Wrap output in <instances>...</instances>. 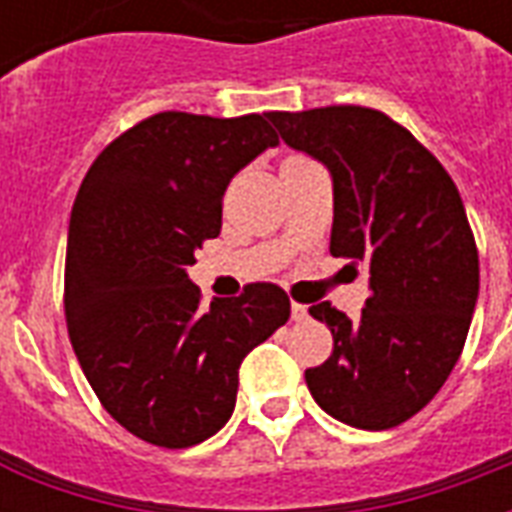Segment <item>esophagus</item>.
<instances>
[{
  "instance_id": "esophagus-1",
  "label": "esophagus",
  "mask_w": 512,
  "mask_h": 512,
  "mask_svg": "<svg viewBox=\"0 0 512 512\" xmlns=\"http://www.w3.org/2000/svg\"><path fill=\"white\" fill-rule=\"evenodd\" d=\"M292 319L294 322H305V319H308V305L292 302Z\"/></svg>"
}]
</instances>
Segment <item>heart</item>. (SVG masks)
Instances as JSON below:
<instances>
[{"instance_id": "obj_1", "label": "heart", "mask_w": 512, "mask_h": 512, "mask_svg": "<svg viewBox=\"0 0 512 512\" xmlns=\"http://www.w3.org/2000/svg\"><path fill=\"white\" fill-rule=\"evenodd\" d=\"M294 160H305V158H300V155H292V158H286V163H294ZM286 163H283V166H286Z\"/></svg>"}]
</instances>
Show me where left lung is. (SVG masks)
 <instances>
[{"mask_svg":"<svg viewBox=\"0 0 512 512\" xmlns=\"http://www.w3.org/2000/svg\"><path fill=\"white\" fill-rule=\"evenodd\" d=\"M267 119L330 169V253L360 267L371 292L357 322L330 302L308 308L333 333V354L305 371L308 390L341 423L395 428L439 393L472 324L480 259L461 193L384 111L324 106Z\"/></svg>","mask_w":512,"mask_h":512,"instance_id":"8db88e82","label":"left lung"}]
</instances>
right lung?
Wrapping results in <instances>:
<instances>
[{"label": "right lung", "mask_w": 512, "mask_h": 512, "mask_svg": "<svg viewBox=\"0 0 512 512\" xmlns=\"http://www.w3.org/2000/svg\"><path fill=\"white\" fill-rule=\"evenodd\" d=\"M278 144L267 114L160 111L89 166L70 212L65 322L81 371L122 428L182 450L234 412L245 354L292 313L275 283L201 308L188 267L220 234L223 193Z\"/></svg>", "instance_id": "right-lung-1"}]
</instances>
